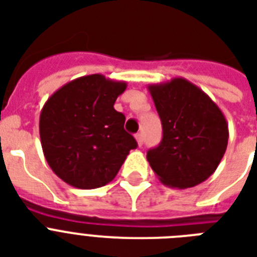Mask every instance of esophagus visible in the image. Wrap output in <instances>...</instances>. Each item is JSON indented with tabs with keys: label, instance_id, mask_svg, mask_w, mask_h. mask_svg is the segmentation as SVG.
I'll use <instances>...</instances> for the list:
<instances>
[{
	"label": "esophagus",
	"instance_id": "obj_1",
	"mask_svg": "<svg viewBox=\"0 0 257 257\" xmlns=\"http://www.w3.org/2000/svg\"><path fill=\"white\" fill-rule=\"evenodd\" d=\"M136 141L137 144H139V147H141V145L144 144V139H143V135H141V133H137L136 135Z\"/></svg>",
	"mask_w": 257,
	"mask_h": 257
}]
</instances>
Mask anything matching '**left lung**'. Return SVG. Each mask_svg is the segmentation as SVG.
I'll return each instance as SVG.
<instances>
[{"instance_id":"obj_1","label":"left lung","mask_w":257,"mask_h":257,"mask_svg":"<svg viewBox=\"0 0 257 257\" xmlns=\"http://www.w3.org/2000/svg\"><path fill=\"white\" fill-rule=\"evenodd\" d=\"M163 125V140L147 153L161 183L177 189L199 185L219 167L228 145V124L221 109L185 78L151 84Z\"/></svg>"}]
</instances>
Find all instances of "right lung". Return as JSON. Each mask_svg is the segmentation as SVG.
<instances>
[{
  "label": "right lung",
  "instance_id": "obj_1",
  "mask_svg": "<svg viewBox=\"0 0 257 257\" xmlns=\"http://www.w3.org/2000/svg\"><path fill=\"white\" fill-rule=\"evenodd\" d=\"M125 89V81L89 74L61 86L42 106V152L62 181L80 189L104 187L136 148L125 116L113 108Z\"/></svg>",
  "mask_w": 257,
  "mask_h": 257
}]
</instances>
